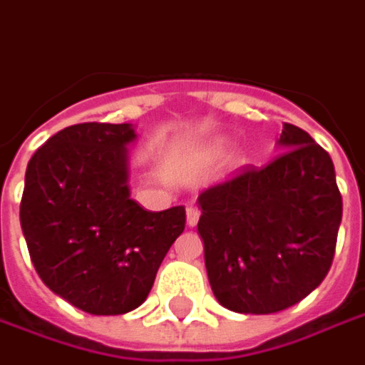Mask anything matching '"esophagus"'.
Listing matches in <instances>:
<instances>
[{
    "mask_svg": "<svg viewBox=\"0 0 365 365\" xmlns=\"http://www.w3.org/2000/svg\"><path fill=\"white\" fill-rule=\"evenodd\" d=\"M198 218H200V212H198L195 207L187 208V225L188 226H197Z\"/></svg>",
    "mask_w": 365,
    "mask_h": 365,
    "instance_id": "1",
    "label": "esophagus"
}]
</instances>
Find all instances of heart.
<instances>
[{
    "label": "heart",
    "mask_w": 365,
    "mask_h": 365,
    "mask_svg": "<svg viewBox=\"0 0 365 365\" xmlns=\"http://www.w3.org/2000/svg\"><path fill=\"white\" fill-rule=\"evenodd\" d=\"M222 153H225V145H222V143H216V145H212V147L207 150V157L216 158V157H220Z\"/></svg>",
    "instance_id": "heart-1"
}]
</instances>
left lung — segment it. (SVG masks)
<instances>
[{
  "label": "left lung",
  "instance_id": "obj_1",
  "mask_svg": "<svg viewBox=\"0 0 365 365\" xmlns=\"http://www.w3.org/2000/svg\"><path fill=\"white\" fill-rule=\"evenodd\" d=\"M268 167L198 197V232L216 300L238 314H274L304 300L326 278L341 222L330 155L294 125Z\"/></svg>",
  "mask_w": 365,
  "mask_h": 365
}]
</instances>
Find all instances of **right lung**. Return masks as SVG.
<instances>
[{"label":"right lung","instance_id":"add662e5","mask_svg":"<svg viewBox=\"0 0 365 365\" xmlns=\"http://www.w3.org/2000/svg\"><path fill=\"white\" fill-rule=\"evenodd\" d=\"M130 123L59 130L25 170L19 220L35 270L63 300L93 316L127 314L147 300L185 207L150 212L130 198Z\"/></svg>","mask_w":365,"mask_h":365}]
</instances>
